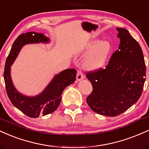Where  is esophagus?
Listing matches in <instances>:
<instances>
[{
  "instance_id": "obj_1",
  "label": "esophagus",
  "mask_w": 149,
  "mask_h": 149,
  "mask_svg": "<svg viewBox=\"0 0 149 149\" xmlns=\"http://www.w3.org/2000/svg\"><path fill=\"white\" fill-rule=\"evenodd\" d=\"M84 78V75H83V72L81 69H78L77 71V76L76 79L78 80H80Z\"/></svg>"
}]
</instances>
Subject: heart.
I'll list each match as a JSON object with an SVG mask.
<instances>
[{"label": "heart", "mask_w": 149, "mask_h": 149, "mask_svg": "<svg viewBox=\"0 0 149 149\" xmlns=\"http://www.w3.org/2000/svg\"><path fill=\"white\" fill-rule=\"evenodd\" d=\"M95 47L92 43L89 49H92ZM111 50V44L108 40H102L95 45L91 54L86 58L85 66L88 69H97L102 66Z\"/></svg>", "instance_id": "heart-1"}]
</instances>
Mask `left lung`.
Returning a JSON list of instances; mask_svg holds the SVG:
<instances>
[{
  "label": "left lung",
  "instance_id": "obj_1",
  "mask_svg": "<svg viewBox=\"0 0 149 149\" xmlns=\"http://www.w3.org/2000/svg\"><path fill=\"white\" fill-rule=\"evenodd\" d=\"M120 42L104 68L88 71L92 91L86 102L93 111L117 116L139 100L146 80L142 49L127 29H116Z\"/></svg>",
  "mask_w": 149,
  "mask_h": 149
}]
</instances>
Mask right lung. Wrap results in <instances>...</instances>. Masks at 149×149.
Here are the masks:
<instances>
[{
  "label": "right lung",
  "mask_w": 149,
  "mask_h": 149,
  "mask_svg": "<svg viewBox=\"0 0 149 149\" xmlns=\"http://www.w3.org/2000/svg\"><path fill=\"white\" fill-rule=\"evenodd\" d=\"M49 38L43 34L27 32L17 37L7 57L4 69V80L10 102L22 113L30 118H37L52 113L60 104L61 94L68 85L74 83L76 70L68 69L56 75L45 90L36 97H29L21 95L15 90L10 77V66L16 59L22 46L27 43L47 42Z\"/></svg>",
  "instance_id": "add662e5"
}]
</instances>
